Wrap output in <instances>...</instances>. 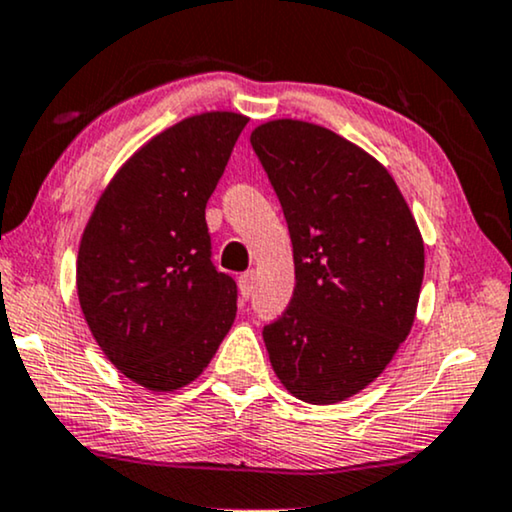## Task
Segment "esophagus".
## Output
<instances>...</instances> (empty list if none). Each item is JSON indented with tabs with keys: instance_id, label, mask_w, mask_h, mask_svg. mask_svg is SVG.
<instances>
[{
	"instance_id": "34e87169",
	"label": "esophagus",
	"mask_w": 512,
	"mask_h": 512,
	"mask_svg": "<svg viewBox=\"0 0 512 512\" xmlns=\"http://www.w3.org/2000/svg\"><path fill=\"white\" fill-rule=\"evenodd\" d=\"M254 280H256V272L254 270H247L240 277V298H242V301H249L251 291H254Z\"/></svg>"
}]
</instances>
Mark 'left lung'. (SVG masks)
Listing matches in <instances>:
<instances>
[{"label": "left lung", "instance_id": "8db88e82", "mask_svg": "<svg viewBox=\"0 0 512 512\" xmlns=\"http://www.w3.org/2000/svg\"><path fill=\"white\" fill-rule=\"evenodd\" d=\"M251 145L294 244V296L263 329L270 364L298 400H348L409 336L426 265L421 230L388 169L334 131L272 119Z\"/></svg>", "mask_w": 512, "mask_h": 512}]
</instances>
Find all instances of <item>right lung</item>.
Masks as SVG:
<instances>
[{"instance_id":"right-lung-1","label":"right lung","mask_w":512,"mask_h":512,"mask_svg":"<svg viewBox=\"0 0 512 512\" xmlns=\"http://www.w3.org/2000/svg\"><path fill=\"white\" fill-rule=\"evenodd\" d=\"M247 119L202 112L150 138L112 176L79 242L84 320L152 393L195 381L235 322L237 284L211 263L204 209Z\"/></svg>"}]
</instances>
